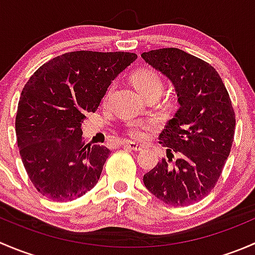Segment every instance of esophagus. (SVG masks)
<instances>
[{
  "instance_id": "1",
  "label": "esophagus",
  "mask_w": 255,
  "mask_h": 255,
  "mask_svg": "<svg viewBox=\"0 0 255 255\" xmlns=\"http://www.w3.org/2000/svg\"><path fill=\"white\" fill-rule=\"evenodd\" d=\"M123 145L126 146L127 149H132V150H142L143 145L139 143H135V142H126Z\"/></svg>"
}]
</instances>
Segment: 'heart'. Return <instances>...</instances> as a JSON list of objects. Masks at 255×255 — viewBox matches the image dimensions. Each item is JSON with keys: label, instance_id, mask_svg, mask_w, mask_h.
Returning <instances> with one entry per match:
<instances>
[{"label": "heart", "instance_id": "b5f03b06", "mask_svg": "<svg viewBox=\"0 0 255 255\" xmlns=\"http://www.w3.org/2000/svg\"><path fill=\"white\" fill-rule=\"evenodd\" d=\"M132 82L134 85L135 89L138 90L142 96L151 91L161 92L163 90V80H161L159 74L156 71L151 70V69H142L138 70L137 73L133 74ZM110 90L104 97V101L109 99ZM153 128V122L150 121H132L127 125V133L133 138L145 137L146 133Z\"/></svg>", "mask_w": 255, "mask_h": 255}]
</instances>
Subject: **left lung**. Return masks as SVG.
<instances>
[{"mask_svg":"<svg viewBox=\"0 0 255 255\" xmlns=\"http://www.w3.org/2000/svg\"><path fill=\"white\" fill-rule=\"evenodd\" d=\"M142 58L170 80L179 102L159 135L168 160L144 174V185L165 204L187 206L207 196L222 174L235 137L232 101L216 69L181 49H156Z\"/></svg>","mask_w":255,"mask_h":255,"instance_id":"left-lung-1","label":"left lung"}]
</instances>
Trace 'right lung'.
<instances>
[{
  "mask_svg": "<svg viewBox=\"0 0 255 255\" xmlns=\"http://www.w3.org/2000/svg\"><path fill=\"white\" fill-rule=\"evenodd\" d=\"M134 53L80 50L43 64L24 85L16 135L25 171L38 192L71 201L99 181L110 149L82 142L81 125Z\"/></svg>",
  "mask_w": 255,
  "mask_h": 255,
  "instance_id": "obj_1",
  "label": "right lung"
}]
</instances>
